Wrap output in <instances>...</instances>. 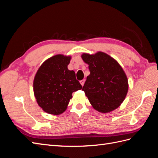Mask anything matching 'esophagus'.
Returning <instances> with one entry per match:
<instances>
[{
	"label": "esophagus",
	"mask_w": 158,
	"mask_h": 158,
	"mask_svg": "<svg viewBox=\"0 0 158 158\" xmlns=\"http://www.w3.org/2000/svg\"><path fill=\"white\" fill-rule=\"evenodd\" d=\"M80 84H81V85H82V86H83V85H84V82H85V79H83V80H80Z\"/></svg>",
	"instance_id": "1"
}]
</instances>
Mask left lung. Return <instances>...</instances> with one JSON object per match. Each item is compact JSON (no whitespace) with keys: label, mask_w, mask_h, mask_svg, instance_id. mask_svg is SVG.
Returning <instances> with one entry per match:
<instances>
[{"label":"left lung","mask_w":158,"mask_h":158,"mask_svg":"<svg viewBox=\"0 0 158 158\" xmlns=\"http://www.w3.org/2000/svg\"><path fill=\"white\" fill-rule=\"evenodd\" d=\"M81 56L90 72L82 90L92 107L103 113L118 107L128 89V79L121 65L103 52L83 53Z\"/></svg>","instance_id":"8db88e82"}]
</instances>
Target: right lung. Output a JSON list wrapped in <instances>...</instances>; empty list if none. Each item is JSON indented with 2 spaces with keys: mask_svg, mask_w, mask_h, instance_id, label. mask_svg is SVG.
I'll return each instance as SVG.
<instances>
[{
  "mask_svg": "<svg viewBox=\"0 0 158 158\" xmlns=\"http://www.w3.org/2000/svg\"><path fill=\"white\" fill-rule=\"evenodd\" d=\"M71 57L56 55L46 60L33 80V92L39 106L49 114H60L67 108L72 94L82 88L68 65Z\"/></svg>",
  "mask_w": 158,
  "mask_h": 158,
  "instance_id": "obj_1",
  "label": "right lung"
}]
</instances>
